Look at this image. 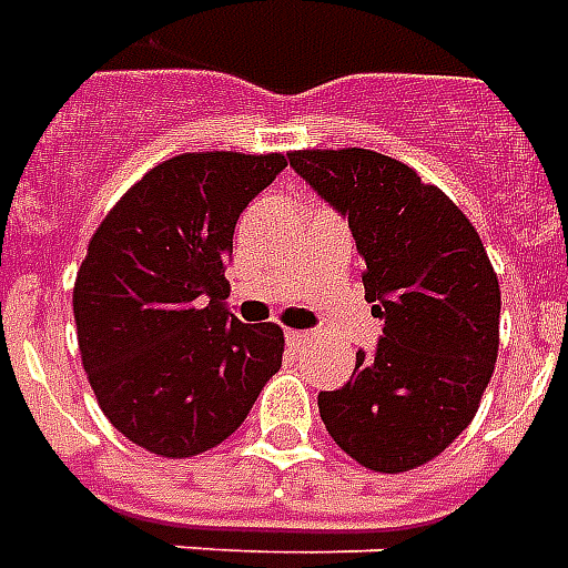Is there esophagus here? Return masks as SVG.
<instances>
[{"label": "esophagus", "instance_id": "1", "mask_svg": "<svg viewBox=\"0 0 568 568\" xmlns=\"http://www.w3.org/2000/svg\"><path fill=\"white\" fill-rule=\"evenodd\" d=\"M287 341H290V344H296V347H300V344H311V341H314V335H311V332L290 329L287 332Z\"/></svg>", "mask_w": 568, "mask_h": 568}]
</instances>
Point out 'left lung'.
I'll list each match as a JSON object with an SVG mask.
<instances>
[{"instance_id": "obj_1", "label": "left lung", "mask_w": 568, "mask_h": 568, "mask_svg": "<svg viewBox=\"0 0 568 568\" xmlns=\"http://www.w3.org/2000/svg\"><path fill=\"white\" fill-rule=\"evenodd\" d=\"M290 164L347 215L365 300L383 320L374 356L320 392V419L353 462L407 473L473 422L500 347V281L479 233L440 187L374 149H300Z\"/></svg>"}]
</instances>
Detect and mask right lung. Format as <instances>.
Listing matches in <instances>:
<instances>
[{
	"label": "right lung",
	"instance_id": "1",
	"mask_svg": "<svg viewBox=\"0 0 568 568\" xmlns=\"http://www.w3.org/2000/svg\"><path fill=\"white\" fill-rule=\"evenodd\" d=\"M287 155L185 152L128 187L74 281L77 344L110 425L161 458L215 449L284 356L278 323L227 314L233 230Z\"/></svg>",
	"mask_w": 568,
	"mask_h": 568
}]
</instances>
